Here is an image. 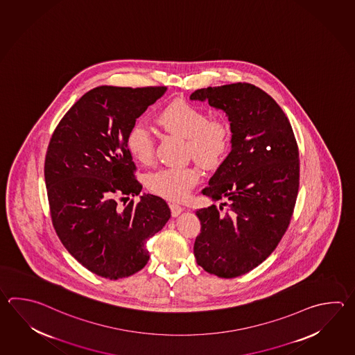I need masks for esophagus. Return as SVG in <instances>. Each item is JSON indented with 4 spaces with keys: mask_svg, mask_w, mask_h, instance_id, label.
<instances>
[{
    "mask_svg": "<svg viewBox=\"0 0 355 355\" xmlns=\"http://www.w3.org/2000/svg\"><path fill=\"white\" fill-rule=\"evenodd\" d=\"M169 207H171V212H172V216L173 217L178 216L182 211H183V207L180 206V205H177V203H171Z\"/></svg>",
    "mask_w": 355,
    "mask_h": 355,
    "instance_id": "esophagus-1",
    "label": "esophagus"
}]
</instances>
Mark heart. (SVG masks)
<instances>
[{
	"label": "heart",
	"mask_w": 355,
	"mask_h": 355,
	"mask_svg": "<svg viewBox=\"0 0 355 355\" xmlns=\"http://www.w3.org/2000/svg\"><path fill=\"white\" fill-rule=\"evenodd\" d=\"M158 123L169 132L187 139L189 153L203 164H212L224 155L230 145V128L221 119H211L192 103L175 101L158 116ZM126 148L140 163L152 162L154 139L148 126L137 121L126 135ZM200 181L195 166H166L148 177V187L154 193L172 201H183Z\"/></svg>",
	"instance_id": "heart-1"
}]
</instances>
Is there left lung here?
<instances>
[{"label": "left lung", "mask_w": 355, "mask_h": 355, "mask_svg": "<svg viewBox=\"0 0 355 355\" xmlns=\"http://www.w3.org/2000/svg\"><path fill=\"white\" fill-rule=\"evenodd\" d=\"M189 98L223 110L232 131V152L202 189L225 202L196 212V261L220 278L239 277L267 259L290 225L300 184L296 139L278 103L250 83L201 88Z\"/></svg>", "instance_id": "8db88e82"}]
</instances>
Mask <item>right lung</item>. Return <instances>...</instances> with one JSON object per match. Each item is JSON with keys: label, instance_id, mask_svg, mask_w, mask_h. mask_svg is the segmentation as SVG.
Masks as SVG:
<instances>
[{"label": "right lung", "instance_id": "obj_1", "mask_svg": "<svg viewBox=\"0 0 355 355\" xmlns=\"http://www.w3.org/2000/svg\"><path fill=\"white\" fill-rule=\"evenodd\" d=\"M166 87L100 86L88 91L53 132L44 175L51 221L73 258L109 279L134 275L149 261L146 240L171 217L158 196L140 195L126 135Z\"/></svg>", "mask_w": 355, "mask_h": 355}]
</instances>
